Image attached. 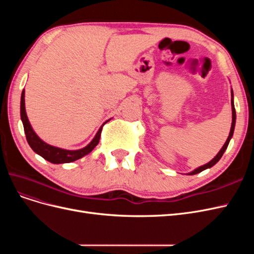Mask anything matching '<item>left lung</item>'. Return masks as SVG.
<instances>
[{"instance_id": "8db88e82", "label": "left lung", "mask_w": 254, "mask_h": 254, "mask_svg": "<svg viewBox=\"0 0 254 254\" xmlns=\"http://www.w3.org/2000/svg\"><path fill=\"white\" fill-rule=\"evenodd\" d=\"M231 105H232V125H231V130H230V134H229V136H228V139H227V141H226V143H225V145L222 146V148L220 149V151L217 153V156L215 157L212 161H210L209 163H206L205 165H203V166H200V167H198L197 170H195L194 172H191V173H190L189 175H196V174H198V173H200V172H202V171H204V170H206V168H210V167H212L213 165H215L216 164L218 161L220 160V158L222 157V155H224V152H225V150L227 149V147H228V145H229V142H230V140H231V137H232V135H233V131H234V127H235V120H236V113H235V108H234V102H233V93H232V99H231Z\"/></svg>"}]
</instances>
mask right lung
Returning a JSON list of instances; mask_svg holds the SVG:
<instances>
[{"instance_id": "1", "label": "right lung", "mask_w": 254, "mask_h": 254, "mask_svg": "<svg viewBox=\"0 0 254 254\" xmlns=\"http://www.w3.org/2000/svg\"><path fill=\"white\" fill-rule=\"evenodd\" d=\"M21 120L23 123V126H24V132L26 135V140L29 144L32 149L38 153V155L41 156L43 159L48 160L49 162L54 163V164H59V163H70L73 162V161L78 160L82 158L83 156L88 155L92 150L94 149L95 146L98 144L99 139H101V134H102V130H103V125L101 128H99L98 132L96 133L95 137L92 142L86 146V147L79 149V150H65V149H61L54 147V146H51L47 143H44L42 140H40L38 135L34 132V130L30 126L26 111H25V102H24V90L22 91V95H21Z\"/></svg>"}]
</instances>
